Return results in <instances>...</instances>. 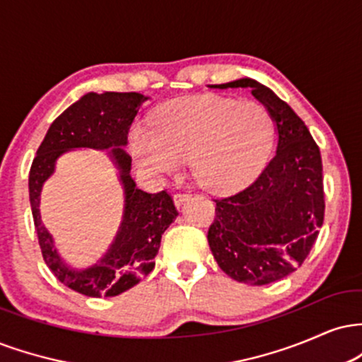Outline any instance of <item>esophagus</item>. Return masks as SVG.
Masks as SVG:
<instances>
[{"label": "esophagus", "instance_id": "34e87169", "mask_svg": "<svg viewBox=\"0 0 362 362\" xmlns=\"http://www.w3.org/2000/svg\"><path fill=\"white\" fill-rule=\"evenodd\" d=\"M189 197H190L189 192H177L173 195V202H175L177 207H180L185 201H189Z\"/></svg>", "mask_w": 362, "mask_h": 362}]
</instances>
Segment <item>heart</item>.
Returning <instances> with one entry per match:
<instances>
[{
  "label": "heart",
  "mask_w": 362,
  "mask_h": 362,
  "mask_svg": "<svg viewBox=\"0 0 362 362\" xmlns=\"http://www.w3.org/2000/svg\"><path fill=\"white\" fill-rule=\"evenodd\" d=\"M274 138V120L260 103L204 95L161 107L155 129L132 127L129 146L136 163L148 172L172 175L190 160L202 187L231 192L262 172Z\"/></svg>",
  "instance_id": "heart-1"
}]
</instances>
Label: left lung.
I'll return each instance as SVG.
<instances>
[{"label": "left lung", "mask_w": 362, "mask_h": 362, "mask_svg": "<svg viewBox=\"0 0 362 362\" xmlns=\"http://www.w3.org/2000/svg\"><path fill=\"white\" fill-rule=\"evenodd\" d=\"M211 88H250L276 124V155L252 185L216 199L207 231L223 272L245 284H271L296 271L317 242L325 214L320 149L294 110L259 81L240 78Z\"/></svg>", "instance_id": "1"}]
</instances>
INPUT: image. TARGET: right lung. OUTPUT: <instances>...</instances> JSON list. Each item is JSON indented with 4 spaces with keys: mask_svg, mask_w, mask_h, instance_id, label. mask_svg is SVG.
Returning <instances> with one entry per match:
<instances>
[{
    "mask_svg": "<svg viewBox=\"0 0 362 362\" xmlns=\"http://www.w3.org/2000/svg\"><path fill=\"white\" fill-rule=\"evenodd\" d=\"M148 97L129 91L83 95L49 127L28 175L32 216L42 257L62 284L90 298L117 296L155 269L161 235L178 211L167 190L148 194L131 177V156L124 151L132 120ZM76 147L109 148L124 189V214L118 235L106 255L86 269H74L60 259L53 239L40 218V192L55 169L57 158Z\"/></svg>",
    "mask_w": 362,
    "mask_h": 362,
    "instance_id": "obj_1",
    "label": "right lung"
}]
</instances>
